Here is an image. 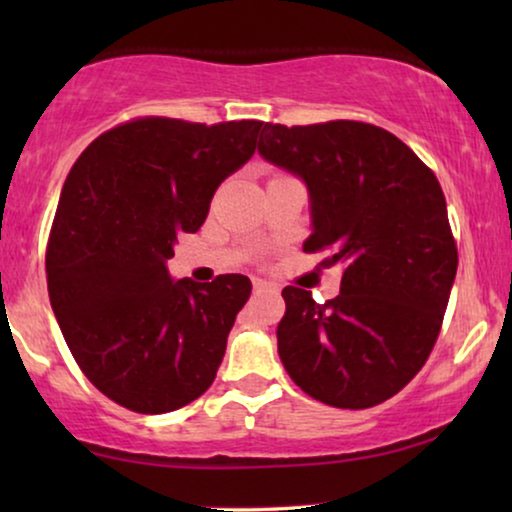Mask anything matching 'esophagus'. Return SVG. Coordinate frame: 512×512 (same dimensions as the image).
<instances>
[{
    "instance_id": "obj_1",
    "label": "esophagus",
    "mask_w": 512,
    "mask_h": 512,
    "mask_svg": "<svg viewBox=\"0 0 512 512\" xmlns=\"http://www.w3.org/2000/svg\"><path fill=\"white\" fill-rule=\"evenodd\" d=\"M254 291L256 293H277V286H272L268 282H261V279H256L254 282Z\"/></svg>"
}]
</instances>
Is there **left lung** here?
<instances>
[{"mask_svg": "<svg viewBox=\"0 0 512 512\" xmlns=\"http://www.w3.org/2000/svg\"><path fill=\"white\" fill-rule=\"evenodd\" d=\"M258 153L310 195L305 251L342 265L340 296L314 303L286 286L277 352L291 380L333 408L398 394L429 359L457 275L443 188L377 125L265 123Z\"/></svg>", "mask_w": 512, "mask_h": 512, "instance_id": "obj_1", "label": "left lung"}]
</instances>
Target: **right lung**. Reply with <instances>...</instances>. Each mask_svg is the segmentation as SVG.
Segmentation results:
<instances>
[{
  "label": "right lung",
  "mask_w": 512,
  "mask_h": 512,
  "mask_svg": "<svg viewBox=\"0 0 512 512\" xmlns=\"http://www.w3.org/2000/svg\"><path fill=\"white\" fill-rule=\"evenodd\" d=\"M261 121L139 118L104 132L62 186L46 251L69 352L104 396L160 415L214 382L251 282L172 279L177 235L200 230L216 188L256 151Z\"/></svg>",
  "instance_id": "obj_1"
}]
</instances>
